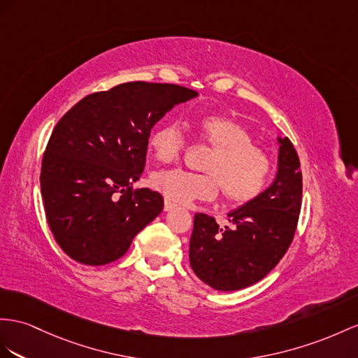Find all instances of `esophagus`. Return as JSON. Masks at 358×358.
Segmentation results:
<instances>
[{"label":"esophagus","mask_w":358,"mask_h":358,"mask_svg":"<svg viewBox=\"0 0 358 358\" xmlns=\"http://www.w3.org/2000/svg\"><path fill=\"white\" fill-rule=\"evenodd\" d=\"M172 208H176V204L171 203L169 199H164V212H169Z\"/></svg>","instance_id":"esophagus-1"}]
</instances>
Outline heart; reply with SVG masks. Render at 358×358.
<instances>
[{"mask_svg": "<svg viewBox=\"0 0 358 358\" xmlns=\"http://www.w3.org/2000/svg\"><path fill=\"white\" fill-rule=\"evenodd\" d=\"M195 130L201 141L213 148L203 166L207 173L162 171L152 177V186L180 204L213 199L219 187L230 204H245L259 196L269 178L271 160L252 143L250 131L224 115L199 117ZM148 143L155 159L171 163L185 151L186 139L177 122H164L154 128Z\"/></svg>", "mask_w": 358, "mask_h": 358, "instance_id": "obj_1", "label": "heart"}]
</instances>
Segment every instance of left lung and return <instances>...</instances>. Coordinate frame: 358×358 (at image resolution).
<instances>
[{"label":"left lung","mask_w":358,"mask_h":358,"mask_svg":"<svg viewBox=\"0 0 358 358\" xmlns=\"http://www.w3.org/2000/svg\"><path fill=\"white\" fill-rule=\"evenodd\" d=\"M277 173L268 189L228 212L233 227L219 228L196 213L189 245L190 266L210 287L241 290L260 281L286 254L301 212L302 176L296 150L277 136Z\"/></svg>","instance_id":"1"}]
</instances>
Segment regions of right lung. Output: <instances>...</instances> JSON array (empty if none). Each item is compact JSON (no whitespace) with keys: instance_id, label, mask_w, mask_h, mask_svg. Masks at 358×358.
Returning <instances> with one entry per match:
<instances>
[{"instance_id":"right-lung-1","label":"right lung","mask_w":358,"mask_h":358,"mask_svg":"<svg viewBox=\"0 0 358 358\" xmlns=\"http://www.w3.org/2000/svg\"><path fill=\"white\" fill-rule=\"evenodd\" d=\"M195 96L176 85L131 81L83 98L57 122L41 190L51 231L72 260L101 266L121 259L162 213L159 192L133 185L145 168L151 128Z\"/></svg>"}]
</instances>
